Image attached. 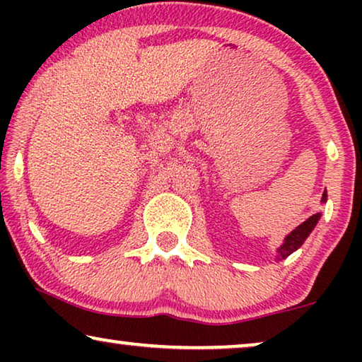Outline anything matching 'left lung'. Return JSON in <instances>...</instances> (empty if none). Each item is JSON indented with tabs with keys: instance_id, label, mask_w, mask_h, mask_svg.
Instances as JSON below:
<instances>
[{
	"instance_id": "left-lung-1",
	"label": "left lung",
	"mask_w": 362,
	"mask_h": 362,
	"mask_svg": "<svg viewBox=\"0 0 362 362\" xmlns=\"http://www.w3.org/2000/svg\"><path fill=\"white\" fill-rule=\"evenodd\" d=\"M326 199H328V194H326V191L323 192V197H321V202H326ZM321 217V212H316V214H313L311 217H308L305 222H301V224L296 227V229H293L290 232L288 235L285 237L284 244H281L279 249H276V259L279 260H284L286 259V257L293 254L295 250H298L301 245H303V242L308 239V235L311 234V230L315 229L316 224H318Z\"/></svg>"
}]
</instances>
